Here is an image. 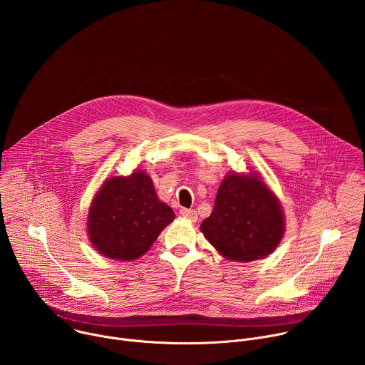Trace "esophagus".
Masks as SVG:
<instances>
[{
    "mask_svg": "<svg viewBox=\"0 0 365 365\" xmlns=\"http://www.w3.org/2000/svg\"><path fill=\"white\" fill-rule=\"evenodd\" d=\"M179 214H180L183 218L189 220L190 222H196V221H197V214H196V211H193V210H180Z\"/></svg>",
    "mask_w": 365,
    "mask_h": 365,
    "instance_id": "34e87169",
    "label": "esophagus"
}]
</instances>
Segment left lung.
I'll use <instances>...</instances> for the list:
<instances>
[{"instance_id": "8db88e82", "label": "left lung", "mask_w": 365, "mask_h": 365, "mask_svg": "<svg viewBox=\"0 0 365 365\" xmlns=\"http://www.w3.org/2000/svg\"><path fill=\"white\" fill-rule=\"evenodd\" d=\"M200 231L225 258L248 263L274 251L284 234V217L279 199L262 178L230 173Z\"/></svg>"}]
</instances>
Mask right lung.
I'll return each instance as SVG.
<instances>
[{
  "label": "right lung",
  "mask_w": 365,
  "mask_h": 365,
  "mask_svg": "<svg viewBox=\"0 0 365 365\" xmlns=\"http://www.w3.org/2000/svg\"><path fill=\"white\" fill-rule=\"evenodd\" d=\"M173 220V210L155 195L151 178L135 170L103 182L89 207L88 235L102 255L131 262Z\"/></svg>",
  "instance_id": "1"
}]
</instances>
